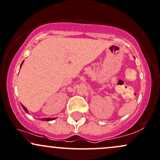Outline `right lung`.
I'll use <instances>...</instances> for the list:
<instances>
[{"mask_svg": "<svg viewBox=\"0 0 160 160\" xmlns=\"http://www.w3.org/2000/svg\"><path fill=\"white\" fill-rule=\"evenodd\" d=\"M23 62H24V61H22V63H21L20 67H21V66H22ZM22 107L23 109H24V110H25V112L28 113V109H27L26 107H25L23 105H22ZM56 119V118H52V119H51V118H42V119H41V121H51V120H53V119Z\"/></svg>", "mask_w": 160, "mask_h": 160, "instance_id": "1", "label": "right lung"}]
</instances>
